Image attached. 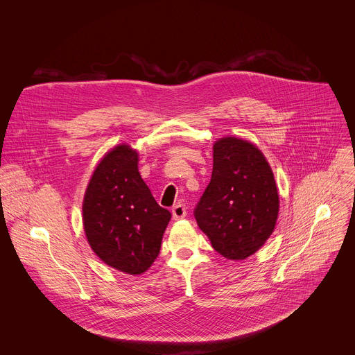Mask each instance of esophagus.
Wrapping results in <instances>:
<instances>
[{
    "label": "esophagus",
    "instance_id": "esophagus-1",
    "mask_svg": "<svg viewBox=\"0 0 355 355\" xmlns=\"http://www.w3.org/2000/svg\"><path fill=\"white\" fill-rule=\"evenodd\" d=\"M187 215V208L185 205H175L173 208V219L174 220H180V219H184Z\"/></svg>",
    "mask_w": 355,
    "mask_h": 355
}]
</instances>
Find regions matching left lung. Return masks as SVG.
Wrapping results in <instances>:
<instances>
[{
    "instance_id": "8db88e82",
    "label": "left lung",
    "mask_w": 355,
    "mask_h": 355,
    "mask_svg": "<svg viewBox=\"0 0 355 355\" xmlns=\"http://www.w3.org/2000/svg\"><path fill=\"white\" fill-rule=\"evenodd\" d=\"M278 214V188L263 151L240 137L218 139L211 182L195 209L212 247L227 260H245L270 239Z\"/></svg>"
}]
</instances>
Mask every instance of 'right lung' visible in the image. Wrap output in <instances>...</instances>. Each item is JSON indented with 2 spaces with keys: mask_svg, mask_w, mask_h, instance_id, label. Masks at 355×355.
I'll use <instances>...</instances> for the list:
<instances>
[{
  "mask_svg": "<svg viewBox=\"0 0 355 355\" xmlns=\"http://www.w3.org/2000/svg\"><path fill=\"white\" fill-rule=\"evenodd\" d=\"M130 144L111 148L96 164L83 199L87 241L107 266L140 275L155 263L171 214L162 208L139 173Z\"/></svg>",
  "mask_w": 355,
  "mask_h": 355,
  "instance_id": "right-lung-1",
  "label": "right lung"
}]
</instances>
